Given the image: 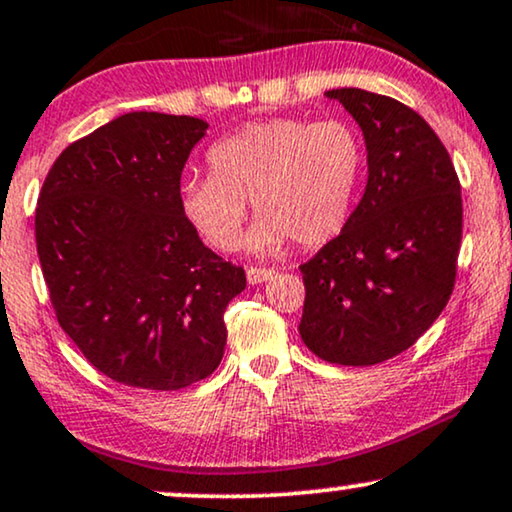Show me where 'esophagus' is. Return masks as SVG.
<instances>
[{
	"label": "esophagus",
	"mask_w": 512,
	"mask_h": 512,
	"mask_svg": "<svg viewBox=\"0 0 512 512\" xmlns=\"http://www.w3.org/2000/svg\"><path fill=\"white\" fill-rule=\"evenodd\" d=\"M245 276H248V283L250 285H260L264 281H269V278L276 276L274 269H264V267H250L245 271Z\"/></svg>",
	"instance_id": "1"
}]
</instances>
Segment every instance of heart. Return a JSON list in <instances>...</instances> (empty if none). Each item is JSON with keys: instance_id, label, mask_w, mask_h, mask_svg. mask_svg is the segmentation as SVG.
I'll return each mask as SVG.
<instances>
[{"instance_id": "1", "label": "heart", "mask_w": 512, "mask_h": 512, "mask_svg": "<svg viewBox=\"0 0 512 512\" xmlns=\"http://www.w3.org/2000/svg\"><path fill=\"white\" fill-rule=\"evenodd\" d=\"M210 175L180 185V210L213 250L241 243L248 199L260 215L248 248L276 255L290 238L318 248L351 220L365 173L358 128L342 119L278 117L238 128L208 149Z\"/></svg>"}]
</instances>
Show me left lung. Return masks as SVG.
Listing matches in <instances>:
<instances>
[{
  "mask_svg": "<svg viewBox=\"0 0 512 512\" xmlns=\"http://www.w3.org/2000/svg\"><path fill=\"white\" fill-rule=\"evenodd\" d=\"M363 131L365 194L342 234L299 267V335L327 363L377 365L417 342L449 302L461 248V187L445 145L403 102L325 93Z\"/></svg>",
  "mask_w": 512,
  "mask_h": 512,
  "instance_id": "obj_1",
  "label": "left lung"
}]
</instances>
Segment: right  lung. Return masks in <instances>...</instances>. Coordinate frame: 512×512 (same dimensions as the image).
<instances>
[{"label":"right lung","instance_id":"1","mask_svg":"<svg viewBox=\"0 0 512 512\" xmlns=\"http://www.w3.org/2000/svg\"><path fill=\"white\" fill-rule=\"evenodd\" d=\"M208 121L128 112L72 142L39 194L34 234L67 337L105 377L177 391L220 365L241 267L180 210V177Z\"/></svg>","mask_w":512,"mask_h":512}]
</instances>
